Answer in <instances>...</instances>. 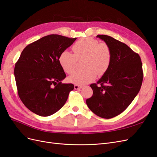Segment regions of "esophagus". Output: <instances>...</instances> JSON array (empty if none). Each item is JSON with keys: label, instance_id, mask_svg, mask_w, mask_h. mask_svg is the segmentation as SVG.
I'll use <instances>...</instances> for the list:
<instances>
[{"label": "esophagus", "instance_id": "34e87169", "mask_svg": "<svg viewBox=\"0 0 157 157\" xmlns=\"http://www.w3.org/2000/svg\"><path fill=\"white\" fill-rule=\"evenodd\" d=\"M74 88H75V90H78V89H79V88H82V86H79V85L75 84V86H74Z\"/></svg>", "mask_w": 157, "mask_h": 157}]
</instances>
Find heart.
Masks as SVG:
<instances>
[{
	"instance_id": "1",
	"label": "heart",
	"mask_w": 157,
	"mask_h": 157,
	"mask_svg": "<svg viewBox=\"0 0 157 157\" xmlns=\"http://www.w3.org/2000/svg\"><path fill=\"white\" fill-rule=\"evenodd\" d=\"M73 54L65 50L59 57L61 68L67 73H73L76 68L77 59H83L84 69L77 71L69 77L72 83L82 85L92 81L96 77L105 74L112 60V52L105 42H99L90 38H84L75 42L72 47Z\"/></svg>"
}]
</instances>
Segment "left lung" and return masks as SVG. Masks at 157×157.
I'll list each match as a JSON object with an SVG mask.
<instances>
[{"label":"left lung","mask_w":157,"mask_h":157,"mask_svg":"<svg viewBox=\"0 0 157 157\" xmlns=\"http://www.w3.org/2000/svg\"><path fill=\"white\" fill-rule=\"evenodd\" d=\"M97 37L110 47L112 60L98 82L90 84L93 96L86 104L98 117L111 118L124 111L140 92L144 78L142 63L139 54L126 44L105 35Z\"/></svg>","instance_id":"1"}]
</instances>
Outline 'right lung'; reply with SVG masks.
Instances as JSON below:
<instances>
[{"label": "right lung", "mask_w": 157, "mask_h": 157, "mask_svg": "<svg viewBox=\"0 0 157 157\" xmlns=\"http://www.w3.org/2000/svg\"><path fill=\"white\" fill-rule=\"evenodd\" d=\"M77 39L49 35L23 49L14 68L17 93L24 105L41 117L53 115L62 107L73 84H63L66 75L59 57Z\"/></svg>", "instance_id": "obj_1"}]
</instances>
